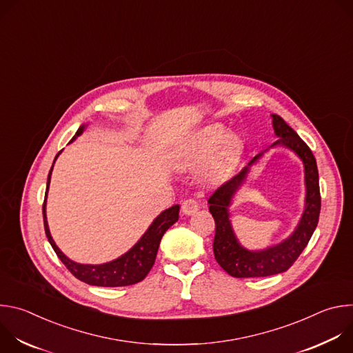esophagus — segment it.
Masks as SVG:
<instances>
[{"instance_id":"34e87169","label":"esophagus","mask_w":353,"mask_h":353,"mask_svg":"<svg viewBox=\"0 0 353 353\" xmlns=\"http://www.w3.org/2000/svg\"><path fill=\"white\" fill-rule=\"evenodd\" d=\"M198 203L195 199H192V198H187V199H184L183 203H181V212L184 214V215H194L196 211H198Z\"/></svg>"}]
</instances>
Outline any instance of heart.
Here are the masks:
<instances>
[{"mask_svg": "<svg viewBox=\"0 0 353 353\" xmlns=\"http://www.w3.org/2000/svg\"><path fill=\"white\" fill-rule=\"evenodd\" d=\"M243 148L244 143L239 134L228 132L221 124H212L198 130L188 138L177 155L176 163L180 168H195L204 163L212 154L204 169V176L208 180H215L237 163Z\"/></svg>", "mask_w": 353, "mask_h": 353, "instance_id": "b5f03b06", "label": "heart"}]
</instances>
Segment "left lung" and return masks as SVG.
<instances>
[{"instance_id": "left-lung-1", "label": "left lung", "mask_w": 353, "mask_h": 353, "mask_svg": "<svg viewBox=\"0 0 353 353\" xmlns=\"http://www.w3.org/2000/svg\"><path fill=\"white\" fill-rule=\"evenodd\" d=\"M275 135L279 138L274 146H283L301 161L305 170V208L294 230L281 243L261 248L250 250L240 244L232 228L229 208L240 188L245 184L248 173L264 157L268 149L259 154L250 163L241 169L229 181L222 184L210 198V212L215 219L214 254L218 264L234 278H256L270 276L285 272L297 260L301 251L307 245L313 236L320 216L321 198L319 185V170L316 158L310 148L285 121L276 114H271Z\"/></svg>"}]
</instances>
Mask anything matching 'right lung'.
<instances>
[{
	"label": "right lung",
	"instance_id": "add662e5",
	"mask_svg": "<svg viewBox=\"0 0 353 353\" xmlns=\"http://www.w3.org/2000/svg\"><path fill=\"white\" fill-rule=\"evenodd\" d=\"M88 124H82L75 135L72 137L71 142L75 141L82 132L85 131ZM63 150L56 155L52 169H50L48 177H47V188H46V195H44V204H43V221H44V230L46 236L48 239V243L52 244L53 250L56 251V254L59 259L63 261V264L71 271V274L78 278L79 281L93 285V286H105V288H116V286H128L134 285L137 282H141L150 268L155 264V259L158 254V248L161 244V240L165 234V232L179 221V212H180V205H173L163 212H161L154 222L149 225L146 232L141 236V239L127 251L123 256L117 257L116 260H112L109 263L103 264H79L68 259L63 251L57 247L56 241L52 237V233H50L48 223H47V215H46V201H47V194H48V185L50 180H52V172L54 168V163L57 158Z\"/></svg>",
	"mask_w": 353,
	"mask_h": 353
}]
</instances>
